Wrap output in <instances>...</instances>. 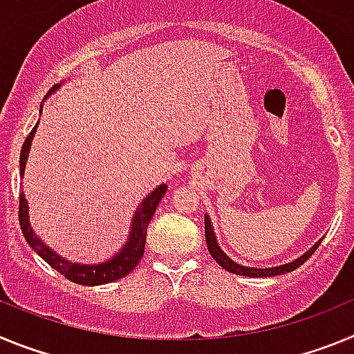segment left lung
I'll return each mask as SVG.
<instances>
[{"label": "left lung", "mask_w": 354, "mask_h": 354, "mask_svg": "<svg viewBox=\"0 0 354 354\" xmlns=\"http://www.w3.org/2000/svg\"><path fill=\"white\" fill-rule=\"evenodd\" d=\"M205 241H207L209 253H211L212 259H214V261L218 262L221 268H223V270L230 271V273H234V274H241V277H259V278H261V277H274V274L290 273V271L298 270L299 266H301L303 262L308 261V259L312 257V253H314L315 250L319 248V245H321V241H319V243H315V245L312 246V248L308 250L305 255H301V257L296 259V261L289 262V264L278 266V268H268V270H259V268H246V266L236 264L232 259H228L227 255L221 252V248L218 246V243H216V237H214V232H212V227H211V221H209V216H205Z\"/></svg>", "instance_id": "1"}]
</instances>
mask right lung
<instances>
[{"label":"right lung","instance_id":"obj_1","mask_svg":"<svg viewBox=\"0 0 354 354\" xmlns=\"http://www.w3.org/2000/svg\"><path fill=\"white\" fill-rule=\"evenodd\" d=\"M37 126L31 129V133L28 134L26 140L23 143V149H21V161H19V167H21V177L24 175V168H26V159L28 152H30L31 140H33V134H35ZM168 186H159L156 187L154 192L150 193L145 200L142 202L140 209L134 214L133 225H131V236L129 241L126 243V246L120 250L118 255H115L111 261L104 262V264H95V266H83V264H74V262H68L65 259H62L60 255H56L53 250H49L48 246L44 245L42 241L33 234V228L30 227V221H28V202L24 198V193L19 195V225H21V230H23L24 239L28 241V245L39 253L44 261L51 266L53 270H56L60 274H64L67 280L74 283H80V286H102V283L115 282L118 278H124L131 273V271L138 266V262L142 261L143 252H145V239H147V227H149L152 216H154L156 207L159 205L161 198L167 193Z\"/></svg>","mask_w":354,"mask_h":354}]
</instances>
